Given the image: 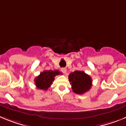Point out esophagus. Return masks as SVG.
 I'll list each match as a JSON object with an SVG mask.
<instances>
[{"instance_id": "obj_1", "label": "esophagus", "mask_w": 126, "mask_h": 126, "mask_svg": "<svg viewBox=\"0 0 126 126\" xmlns=\"http://www.w3.org/2000/svg\"><path fill=\"white\" fill-rule=\"evenodd\" d=\"M61 70L64 74H65V73H66V69H65V67H62V68H61Z\"/></svg>"}]
</instances>
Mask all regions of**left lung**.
<instances>
[{
  "mask_svg": "<svg viewBox=\"0 0 126 126\" xmlns=\"http://www.w3.org/2000/svg\"><path fill=\"white\" fill-rule=\"evenodd\" d=\"M69 81L74 93L82 94L92 88V78L84 71H75L69 75Z\"/></svg>",
  "mask_w": 126,
  "mask_h": 126,
  "instance_id": "left-lung-1",
  "label": "left lung"
}]
</instances>
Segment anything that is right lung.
Returning a JSON list of instances; mask_svg holds the SVG:
<instances>
[{"label": "right lung", "instance_id": "right-lung-1", "mask_svg": "<svg viewBox=\"0 0 126 126\" xmlns=\"http://www.w3.org/2000/svg\"><path fill=\"white\" fill-rule=\"evenodd\" d=\"M62 73L58 70L55 71H44L34 79V83L36 88L40 90H47L53 84L55 76Z\"/></svg>", "mask_w": 126, "mask_h": 126}]
</instances>
